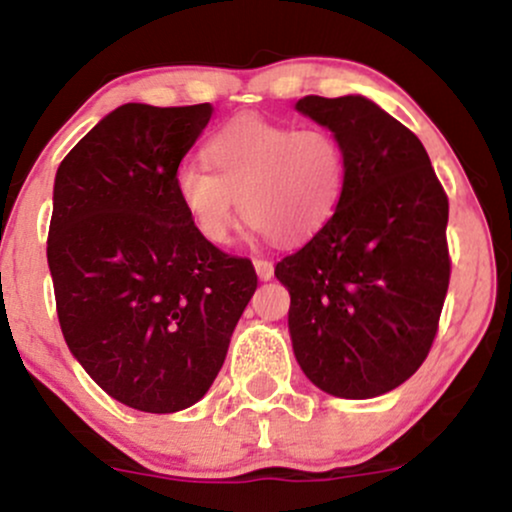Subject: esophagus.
<instances>
[{"mask_svg": "<svg viewBox=\"0 0 512 512\" xmlns=\"http://www.w3.org/2000/svg\"><path fill=\"white\" fill-rule=\"evenodd\" d=\"M255 269H257V276H260L262 281H269L274 276V264L269 260H255Z\"/></svg>", "mask_w": 512, "mask_h": 512, "instance_id": "obj_1", "label": "esophagus"}]
</instances>
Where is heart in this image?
Wrapping results in <instances>:
<instances>
[{"mask_svg": "<svg viewBox=\"0 0 512 512\" xmlns=\"http://www.w3.org/2000/svg\"><path fill=\"white\" fill-rule=\"evenodd\" d=\"M204 156L211 170L182 163L175 192L209 243H226L238 207L250 231L296 243L320 231L342 202L346 154L325 127L238 117L209 139Z\"/></svg>", "mask_w": 512, "mask_h": 512, "instance_id": "obj_1", "label": "heart"}]
</instances>
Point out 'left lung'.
I'll return each mask as SVG.
<instances>
[{
    "label": "left lung",
    "instance_id": "obj_1",
    "mask_svg": "<svg viewBox=\"0 0 512 512\" xmlns=\"http://www.w3.org/2000/svg\"><path fill=\"white\" fill-rule=\"evenodd\" d=\"M296 110L342 142L346 187L332 219L274 269L291 293L293 354L327 395H385L436 339L448 195L419 137L368 98L305 96Z\"/></svg>",
    "mask_w": 512,
    "mask_h": 512
}]
</instances>
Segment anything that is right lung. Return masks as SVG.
<instances>
[{"instance_id":"1","label":"right lung","mask_w":512,"mask_h":512,"mask_svg":"<svg viewBox=\"0 0 512 512\" xmlns=\"http://www.w3.org/2000/svg\"><path fill=\"white\" fill-rule=\"evenodd\" d=\"M211 113L120 105L55 175L48 264L64 342L110 397L149 414L207 395L257 289L252 262L199 236L175 192Z\"/></svg>"}]
</instances>
